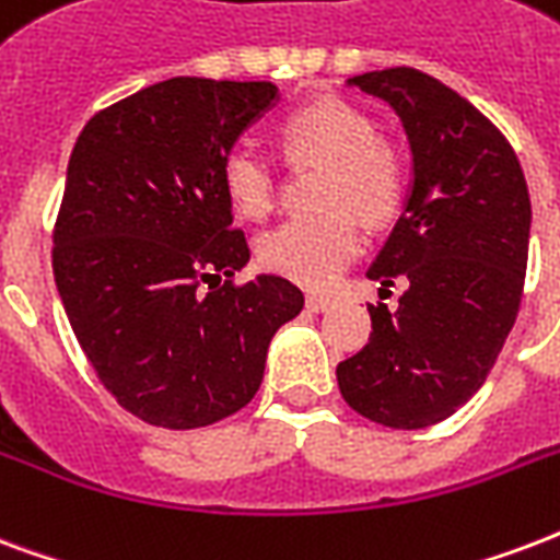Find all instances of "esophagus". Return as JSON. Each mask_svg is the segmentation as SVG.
Here are the masks:
<instances>
[{"instance_id": "34e87169", "label": "esophagus", "mask_w": 560, "mask_h": 560, "mask_svg": "<svg viewBox=\"0 0 560 560\" xmlns=\"http://www.w3.org/2000/svg\"><path fill=\"white\" fill-rule=\"evenodd\" d=\"M334 306V301L325 295H306V310H313V313H325V310H330Z\"/></svg>"}]
</instances>
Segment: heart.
Returning a JSON list of instances; mask_svg holds the SVG:
<instances>
[{"label":"heart","mask_w":560,"mask_h":560,"mask_svg":"<svg viewBox=\"0 0 560 560\" xmlns=\"http://www.w3.org/2000/svg\"><path fill=\"white\" fill-rule=\"evenodd\" d=\"M289 165H322L315 206L322 215L292 218L259 238V262L295 283L325 289L354 262L360 221L384 226L405 200V165L375 136L372 117L345 100H318L285 117L277 132ZM221 183L245 218H268L277 206V171L265 155L233 147L221 159Z\"/></svg>","instance_id":"1"}]
</instances>
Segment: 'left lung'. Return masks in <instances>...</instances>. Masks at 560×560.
I'll list each match as a JSON object with an SVG mask.
<instances>
[{
  "instance_id": "8db88e82",
  "label": "left lung",
  "mask_w": 560,
  "mask_h": 560,
  "mask_svg": "<svg viewBox=\"0 0 560 560\" xmlns=\"http://www.w3.org/2000/svg\"><path fill=\"white\" fill-rule=\"evenodd\" d=\"M351 85L393 105L413 150V191L365 275L398 310L369 306V342L336 365L339 393L386 428H428L472 398L520 313L532 200L514 147L469 100L413 67ZM386 292V289H381Z\"/></svg>"
}]
</instances>
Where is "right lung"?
Returning <instances> with one entry per match:
<instances>
[{
	"mask_svg": "<svg viewBox=\"0 0 560 560\" xmlns=\"http://www.w3.org/2000/svg\"><path fill=\"white\" fill-rule=\"evenodd\" d=\"M271 82L176 75L96 112L79 132L52 226V271L100 384L141 422H221L262 384L292 280L235 283L250 259L221 159L275 103Z\"/></svg>",
	"mask_w": 560,
	"mask_h": 560,
	"instance_id": "1",
	"label": "right lung"
}]
</instances>
